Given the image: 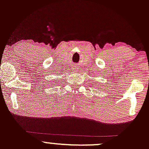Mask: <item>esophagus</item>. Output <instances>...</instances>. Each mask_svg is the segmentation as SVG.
Returning a JSON list of instances; mask_svg holds the SVG:
<instances>
[{"mask_svg": "<svg viewBox=\"0 0 149 149\" xmlns=\"http://www.w3.org/2000/svg\"><path fill=\"white\" fill-rule=\"evenodd\" d=\"M74 69H75V70H76V68H74Z\"/></svg>", "mask_w": 149, "mask_h": 149, "instance_id": "34e87169", "label": "esophagus"}]
</instances>
